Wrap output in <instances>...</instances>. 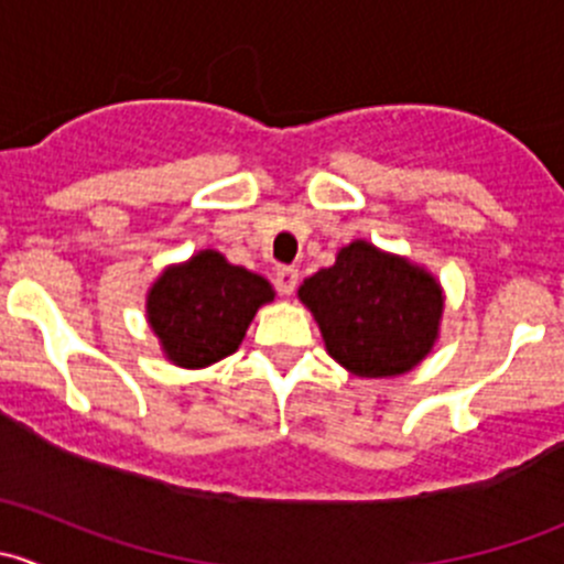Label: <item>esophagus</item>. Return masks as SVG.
Listing matches in <instances>:
<instances>
[{
  "instance_id": "esophagus-1",
  "label": "esophagus",
  "mask_w": 564,
  "mask_h": 564,
  "mask_svg": "<svg viewBox=\"0 0 564 564\" xmlns=\"http://www.w3.org/2000/svg\"><path fill=\"white\" fill-rule=\"evenodd\" d=\"M297 281H300V272L294 270V267H278L275 270V286L281 294H294V289H297Z\"/></svg>"
}]
</instances>
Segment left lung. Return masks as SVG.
Returning a JSON list of instances; mask_svg holds the SVG:
<instances>
[{
    "instance_id": "8db88e82",
    "label": "left lung",
    "mask_w": 564,
    "mask_h": 564,
    "mask_svg": "<svg viewBox=\"0 0 564 564\" xmlns=\"http://www.w3.org/2000/svg\"><path fill=\"white\" fill-rule=\"evenodd\" d=\"M297 297L311 311L324 349L362 379L417 368L440 340L445 289L425 267L366 240L344 246L333 267L305 278Z\"/></svg>"
}]
</instances>
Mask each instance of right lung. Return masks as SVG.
I'll list each match as a JSON object with an SVG mask.
<instances>
[{"label":"right lung","mask_w":564,"mask_h":564,"mask_svg":"<svg viewBox=\"0 0 564 564\" xmlns=\"http://www.w3.org/2000/svg\"><path fill=\"white\" fill-rule=\"evenodd\" d=\"M275 300L270 281L198 250L169 264L147 292V322L161 351L180 368H207L235 355L261 305Z\"/></svg>","instance_id":"1"}]
</instances>
